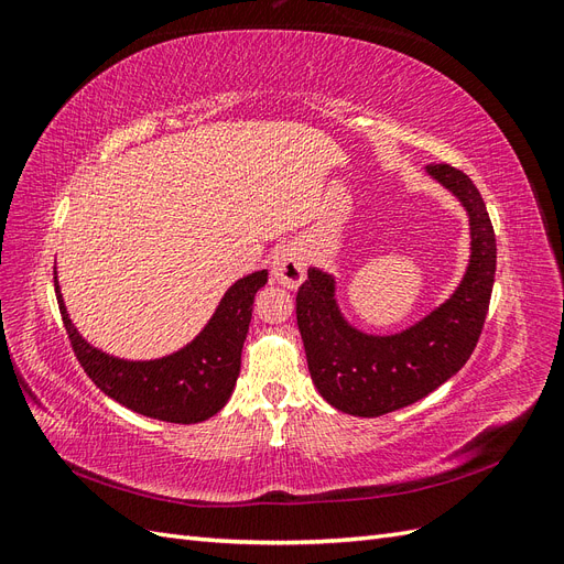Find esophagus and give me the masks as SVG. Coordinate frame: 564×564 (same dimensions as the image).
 <instances>
[{"label":"esophagus","instance_id":"esophagus-1","mask_svg":"<svg viewBox=\"0 0 564 564\" xmlns=\"http://www.w3.org/2000/svg\"><path fill=\"white\" fill-rule=\"evenodd\" d=\"M272 275H275L278 284L286 289H296L305 280V256L299 247H282L275 251L272 259Z\"/></svg>","mask_w":564,"mask_h":564}]
</instances>
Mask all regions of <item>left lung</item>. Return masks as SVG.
<instances>
[{
	"label": "left lung",
	"instance_id": "obj_1",
	"mask_svg": "<svg viewBox=\"0 0 564 564\" xmlns=\"http://www.w3.org/2000/svg\"><path fill=\"white\" fill-rule=\"evenodd\" d=\"M470 218L473 253L447 303L395 336H367L340 317L334 280L311 268L299 286L296 319L319 395L352 416H381L425 398L468 362L489 311L497 237L475 183L452 164H429Z\"/></svg>",
	"mask_w": 564,
	"mask_h": 564
}]
</instances>
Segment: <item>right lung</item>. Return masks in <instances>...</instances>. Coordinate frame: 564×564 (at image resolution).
I'll return each instance as SVG.
<instances>
[{
	"mask_svg": "<svg viewBox=\"0 0 564 564\" xmlns=\"http://www.w3.org/2000/svg\"><path fill=\"white\" fill-rule=\"evenodd\" d=\"M265 282V270L235 282L207 327L183 350L162 360L129 362L96 350L77 334L54 278L65 332L87 377L131 412L169 423H199L224 409L240 377L253 296Z\"/></svg>",
	"mask_w": 564,
	"mask_h": 564,
	"instance_id": "add662e5",
	"label": "right lung"
}]
</instances>
